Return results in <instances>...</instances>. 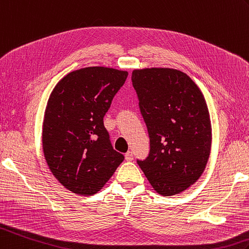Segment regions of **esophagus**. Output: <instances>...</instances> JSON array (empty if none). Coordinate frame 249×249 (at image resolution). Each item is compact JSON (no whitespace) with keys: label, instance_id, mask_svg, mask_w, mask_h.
<instances>
[{"label":"esophagus","instance_id":"1","mask_svg":"<svg viewBox=\"0 0 249 249\" xmlns=\"http://www.w3.org/2000/svg\"><path fill=\"white\" fill-rule=\"evenodd\" d=\"M132 159H134V154H132V152H127L125 154V160L126 161H132Z\"/></svg>","mask_w":249,"mask_h":249}]
</instances>
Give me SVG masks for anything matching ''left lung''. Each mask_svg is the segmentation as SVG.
Returning <instances> with one entry per match:
<instances>
[{
	"mask_svg": "<svg viewBox=\"0 0 249 249\" xmlns=\"http://www.w3.org/2000/svg\"><path fill=\"white\" fill-rule=\"evenodd\" d=\"M131 80L149 136V154L137 162L156 192L181 193L198 180L209 159L212 129L205 97L175 69L134 70Z\"/></svg>",
	"mask_w": 249,
	"mask_h": 249,
	"instance_id": "1",
	"label": "left lung"
}]
</instances>
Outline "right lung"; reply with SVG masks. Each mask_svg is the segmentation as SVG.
Here are the masks:
<instances>
[{
  "mask_svg": "<svg viewBox=\"0 0 249 249\" xmlns=\"http://www.w3.org/2000/svg\"><path fill=\"white\" fill-rule=\"evenodd\" d=\"M127 76L112 68L79 69L59 80L50 95L44 157L57 180L75 194L97 193L124 160L111 145L104 115Z\"/></svg>",
  "mask_w": 249,
  "mask_h": 249,
  "instance_id": "obj_1",
  "label": "right lung"
}]
</instances>
